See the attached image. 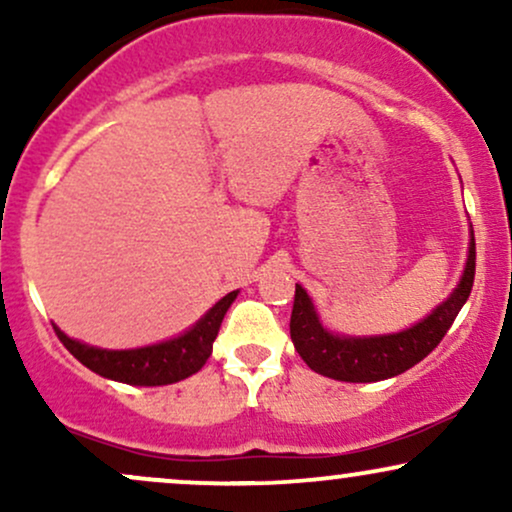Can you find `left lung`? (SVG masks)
<instances>
[{"instance_id": "1", "label": "left lung", "mask_w": 512, "mask_h": 512, "mask_svg": "<svg viewBox=\"0 0 512 512\" xmlns=\"http://www.w3.org/2000/svg\"><path fill=\"white\" fill-rule=\"evenodd\" d=\"M474 267H477V250H474V231L469 226L467 262L450 296L407 330L375 334V337H349L327 330L317 315L313 298L301 284H296L291 313L293 346L303 361L325 378L342 380V383H378V380L395 378L424 361L450 330L472 293Z\"/></svg>"}]
</instances>
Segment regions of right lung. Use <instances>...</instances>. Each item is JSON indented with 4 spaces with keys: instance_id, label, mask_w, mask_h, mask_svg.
I'll list each match as a JSON object with an SVG mask.
<instances>
[{
    "instance_id": "1",
    "label": "right lung",
    "mask_w": 512,
    "mask_h": 512,
    "mask_svg": "<svg viewBox=\"0 0 512 512\" xmlns=\"http://www.w3.org/2000/svg\"><path fill=\"white\" fill-rule=\"evenodd\" d=\"M236 296L238 291L226 293L219 303L211 305L207 313L199 317L190 330L178 334V337L151 346H139V349H101V346H91L67 337L57 325L55 332L76 361H81L88 370L103 375V378L142 387L170 385L190 378L207 363L223 315L236 301Z\"/></svg>"
}]
</instances>
